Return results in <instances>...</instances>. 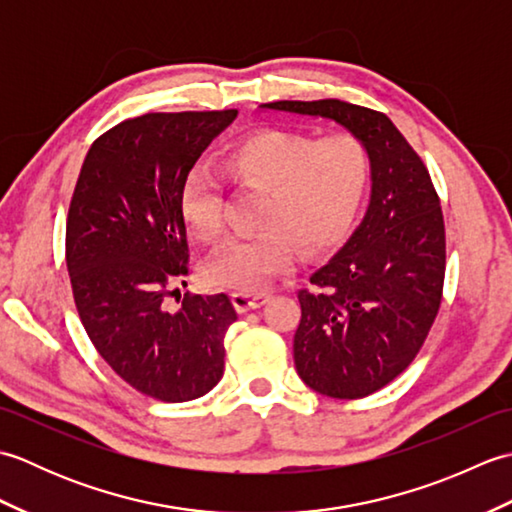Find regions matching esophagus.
Wrapping results in <instances>:
<instances>
[{"label":"esophagus","mask_w":512,"mask_h":512,"mask_svg":"<svg viewBox=\"0 0 512 512\" xmlns=\"http://www.w3.org/2000/svg\"><path fill=\"white\" fill-rule=\"evenodd\" d=\"M231 299L237 312H248L262 308L266 301L273 299V292H233Z\"/></svg>","instance_id":"esophagus-1"}]
</instances>
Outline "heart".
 <instances>
[{
    "label": "heart",
    "mask_w": 512,
    "mask_h": 512,
    "mask_svg": "<svg viewBox=\"0 0 512 512\" xmlns=\"http://www.w3.org/2000/svg\"><path fill=\"white\" fill-rule=\"evenodd\" d=\"M226 173L237 184L268 191L259 213L262 233L235 239L209 259L213 286L257 290L295 266L299 248L321 253L350 231L367 193L372 158L350 134L314 138L264 129L228 149ZM184 224L202 242L224 235V187L215 173L193 169L180 191Z\"/></svg>",
    "instance_id": "heart-1"
}]
</instances>
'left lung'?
<instances>
[{
    "instance_id": "1",
    "label": "left lung",
    "mask_w": 512,
    "mask_h": 512,
    "mask_svg": "<svg viewBox=\"0 0 512 512\" xmlns=\"http://www.w3.org/2000/svg\"><path fill=\"white\" fill-rule=\"evenodd\" d=\"M264 107L330 118L363 140L372 158L365 220L299 290L295 332L303 383L330 398H365L405 372L438 317L447 268L438 191L383 112L339 99Z\"/></svg>"
}]
</instances>
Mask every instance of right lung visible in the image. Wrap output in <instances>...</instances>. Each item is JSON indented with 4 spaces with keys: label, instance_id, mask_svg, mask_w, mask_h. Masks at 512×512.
<instances>
[{
    "label": "right lung",
    "instance_id": "right-lung-1",
    "mask_svg": "<svg viewBox=\"0 0 512 512\" xmlns=\"http://www.w3.org/2000/svg\"><path fill=\"white\" fill-rule=\"evenodd\" d=\"M237 110L149 112L94 140L65 224V264L76 310L96 352L140 394L187 402L224 374L231 299H167L189 275L180 191ZM184 286V281H182Z\"/></svg>",
    "mask_w": 512,
    "mask_h": 512
}]
</instances>
